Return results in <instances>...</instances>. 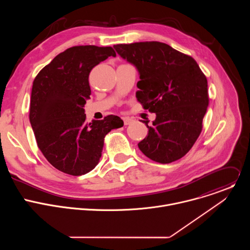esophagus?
<instances>
[{
    "label": "esophagus",
    "mask_w": 250,
    "mask_h": 250,
    "mask_svg": "<svg viewBox=\"0 0 250 250\" xmlns=\"http://www.w3.org/2000/svg\"><path fill=\"white\" fill-rule=\"evenodd\" d=\"M123 120H124V124H125V125H130V124L133 122V120H132V119H130V118H128V117H125V118H123Z\"/></svg>",
    "instance_id": "obj_1"
}]
</instances>
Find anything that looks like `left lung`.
Returning a JSON list of instances; mask_svg holds the SVG:
<instances>
[{
  "label": "left lung",
  "instance_id": "8db88e82",
  "mask_svg": "<svg viewBox=\"0 0 250 250\" xmlns=\"http://www.w3.org/2000/svg\"><path fill=\"white\" fill-rule=\"evenodd\" d=\"M139 72L136 98L155 113L147 136L138 144L149 159L167 164L186 155L198 139L208 105V81L190 55L159 42L114 45Z\"/></svg>",
  "mask_w": 250,
  "mask_h": 250
}]
</instances>
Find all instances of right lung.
I'll use <instances>...</instances> for the list:
<instances>
[{
	"label": "right lung",
	"instance_id": "1",
	"mask_svg": "<svg viewBox=\"0 0 250 250\" xmlns=\"http://www.w3.org/2000/svg\"><path fill=\"white\" fill-rule=\"evenodd\" d=\"M111 46L77 45L56 55L33 80L29 121L37 144L57 170L80 176L93 170L102 155L104 140L123 120L109 115L86 124L84 106L90 98L91 70L109 56Z\"/></svg>",
	"mask_w": 250,
	"mask_h": 250
}]
</instances>
